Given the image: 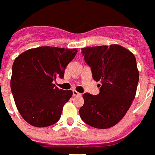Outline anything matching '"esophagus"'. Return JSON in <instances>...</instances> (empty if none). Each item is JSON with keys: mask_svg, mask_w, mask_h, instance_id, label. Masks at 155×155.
<instances>
[{"mask_svg": "<svg viewBox=\"0 0 155 155\" xmlns=\"http://www.w3.org/2000/svg\"><path fill=\"white\" fill-rule=\"evenodd\" d=\"M73 95L76 97V96H81V94L80 93H78V92H77L76 90H73Z\"/></svg>", "mask_w": 155, "mask_h": 155, "instance_id": "34e87169", "label": "esophagus"}]
</instances>
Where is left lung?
<instances>
[{
  "mask_svg": "<svg viewBox=\"0 0 155 155\" xmlns=\"http://www.w3.org/2000/svg\"><path fill=\"white\" fill-rule=\"evenodd\" d=\"M81 54L91 68L93 78L101 85L98 95H83L81 118L96 128L112 127L122 120L135 99L139 82L135 57L116 44L85 47Z\"/></svg>",
  "mask_w": 155,
  "mask_h": 155,
  "instance_id": "1",
  "label": "left lung"
}]
</instances>
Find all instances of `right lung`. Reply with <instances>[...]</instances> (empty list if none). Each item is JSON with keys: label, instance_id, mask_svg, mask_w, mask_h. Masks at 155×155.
Returning <instances> with one entry per match:
<instances>
[{"label": "right lung", "instance_id": "1", "mask_svg": "<svg viewBox=\"0 0 155 155\" xmlns=\"http://www.w3.org/2000/svg\"><path fill=\"white\" fill-rule=\"evenodd\" d=\"M77 53L76 49L40 47L15 59L12 93L20 114L29 124L43 127L58 121L73 92L59 89L53 81L58 77L63 78L65 69Z\"/></svg>", "mask_w": 155, "mask_h": 155}]
</instances>
